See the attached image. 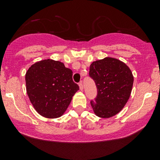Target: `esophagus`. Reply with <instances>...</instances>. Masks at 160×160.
Wrapping results in <instances>:
<instances>
[{
    "instance_id": "34e87169",
    "label": "esophagus",
    "mask_w": 160,
    "mask_h": 160,
    "mask_svg": "<svg viewBox=\"0 0 160 160\" xmlns=\"http://www.w3.org/2000/svg\"><path fill=\"white\" fill-rule=\"evenodd\" d=\"M79 87H80V90H83V83H82V82H80V83H79Z\"/></svg>"
}]
</instances>
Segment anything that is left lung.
<instances>
[{
	"label": "left lung",
	"mask_w": 160,
	"mask_h": 160,
	"mask_svg": "<svg viewBox=\"0 0 160 160\" xmlns=\"http://www.w3.org/2000/svg\"><path fill=\"white\" fill-rule=\"evenodd\" d=\"M89 74L98 88L95 102H90L94 114L102 118L118 114L132 93L134 77L129 67L119 59L106 57L92 62Z\"/></svg>",
	"instance_id": "obj_1"
}]
</instances>
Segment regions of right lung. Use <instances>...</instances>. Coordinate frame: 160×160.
Returning <instances> with one entry per match:
<instances>
[{
  "label": "right lung",
  "instance_id": "add662e5",
  "mask_svg": "<svg viewBox=\"0 0 160 160\" xmlns=\"http://www.w3.org/2000/svg\"><path fill=\"white\" fill-rule=\"evenodd\" d=\"M72 72L62 62L44 59L34 63L25 74L26 91L35 111L42 117H61L79 90Z\"/></svg>",
  "mask_w": 160,
  "mask_h": 160
}]
</instances>
